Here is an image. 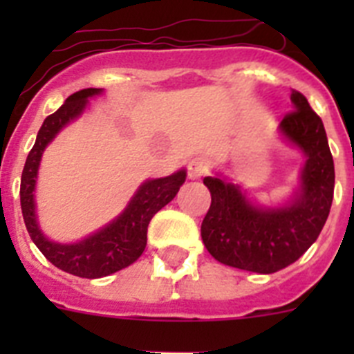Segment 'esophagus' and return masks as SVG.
Instances as JSON below:
<instances>
[{
    "label": "esophagus",
    "mask_w": 354,
    "mask_h": 354,
    "mask_svg": "<svg viewBox=\"0 0 354 354\" xmlns=\"http://www.w3.org/2000/svg\"><path fill=\"white\" fill-rule=\"evenodd\" d=\"M209 165L204 158H193L192 161L187 162V177L189 179H200L202 175L207 174Z\"/></svg>",
    "instance_id": "obj_1"
}]
</instances>
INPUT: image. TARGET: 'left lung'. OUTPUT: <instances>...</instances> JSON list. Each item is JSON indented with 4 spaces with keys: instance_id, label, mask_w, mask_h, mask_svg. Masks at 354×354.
<instances>
[{
    "instance_id": "obj_1",
    "label": "left lung",
    "mask_w": 354,
    "mask_h": 354,
    "mask_svg": "<svg viewBox=\"0 0 354 354\" xmlns=\"http://www.w3.org/2000/svg\"><path fill=\"white\" fill-rule=\"evenodd\" d=\"M292 111L278 133L305 156L298 186L278 205H261L239 184L216 174L205 177L211 207L202 221V241L225 266L270 274L298 261L323 230L330 214L335 168L323 120L303 93L290 92Z\"/></svg>"
}]
</instances>
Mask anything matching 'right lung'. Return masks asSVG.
<instances>
[{"label": "right lung", "instance_id": "add662e5", "mask_svg": "<svg viewBox=\"0 0 354 354\" xmlns=\"http://www.w3.org/2000/svg\"><path fill=\"white\" fill-rule=\"evenodd\" d=\"M102 92V88H84L72 93L44 120L21 175V209L31 241L51 264L81 278L108 277L138 261L147 246V227L152 216L174 200L186 180L184 168L168 177L145 180L115 220L76 243H56L42 232L37 216L35 187L44 150L65 126L83 115L88 99Z\"/></svg>", "mask_w": 354, "mask_h": 354}]
</instances>
